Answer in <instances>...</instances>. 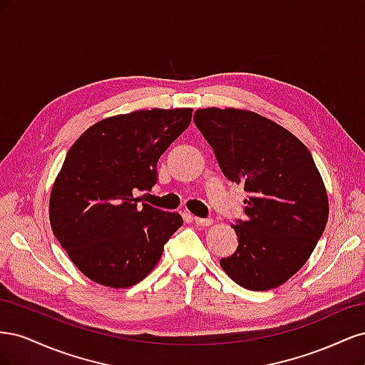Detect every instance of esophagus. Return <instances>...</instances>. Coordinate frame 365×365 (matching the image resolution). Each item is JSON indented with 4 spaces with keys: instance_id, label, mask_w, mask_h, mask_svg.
Instances as JSON below:
<instances>
[{
    "instance_id": "1",
    "label": "esophagus",
    "mask_w": 365,
    "mask_h": 365,
    "mask_svg": "<svg viewBox=\"0 0 365 365\" xmlns=\"http://www.w3.org/2000/svg\"><path fill=\"white\" fill-rule=\"evenodd\" d=\"M193 222H195L196 225L208 227V225H212V224H213V219H210V217H197V216H193Z\"/></svg>"
}]
</instances>
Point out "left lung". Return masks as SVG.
Masks as SVG:
<instances>
[{"mask_svg": "<svg viewBox=\"0 0 365 365\" xmlns=\"http://www.w3.org/2000/svg\"><path fill=\"white\" fill-rule=\"evenodd\" d=\"M195 125L219 168L248 193L237 220V250L220 259L231 280L250 291L288 282L311 257L329 217V200L311 152L275 121L236 108H205Z\"/></svg>", "mask_w": 365, "mask_h": 365, "instance_id": "obj_1", "label": "left lung"}]
</instances>
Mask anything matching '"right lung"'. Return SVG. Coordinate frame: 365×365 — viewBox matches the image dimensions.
Here are the masks:
<instances>
[{
  "label": "right lung",
  "mask_w": 365,
  "mask_h": 365,
  "mask_svg": "<svg viewBox=\"0 0 365 365\" xmlns=\"http://www.w3.org/2000/svg\"><path fill=\"white\" fill-rule=\"evenodd\" d=\"M192 108L120 114L97 121L70 148L50 195V224L88 279L123 289L157 267L165 242L182 225L178 213L138 204L157 163L189 128Z\"/></svg>",
  "instance_id": "1"
}]
</instances>
